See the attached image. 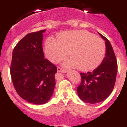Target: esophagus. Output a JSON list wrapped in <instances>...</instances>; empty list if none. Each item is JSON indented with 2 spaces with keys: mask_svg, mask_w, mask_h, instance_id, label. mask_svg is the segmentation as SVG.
Here are the masks:
<instances>
[{
  "mask_svg": "<svg viewBox=\"0 0 127 127\" xmlns=\"http://www.w3.org/2000/svg\"><path fill=\"white\" fill-rule=\"evenodd\" d=\"M57 71H59V72H61V73L66 72V70H64V69H63V68H60V67H57Z\"/></svg>",
  "mask_w": 127,
  "mask_h": 127,
  "instance_id": "34e87169",
  "label": "esophagus"
}]
</instances>
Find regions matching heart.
Here are the masks:
<instances>
[{
  "mask_svg": "<svg viewBox=\"0 0 127 127\" xmlns=\"http://www.w3.org/2000/svg\"><path fill=\"white\" fill-rule=\"evenodd\" d=\"M47 59L57 63L69 54L71 59L64 63L66 66H78L82 71L95 69L104 58L106 47L98 36L85 30H75L62 32L57 39L48 37L45 44Z\"/></svg>",
  "mask_w": 127,
  "mask_h": 127,
  "instance_id": "1",
  "label": "heart"
}]
</instances>
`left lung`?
Wrapping results in <instances>:
<instances>
[{
    "instance_id": "8db88e82",
    "label": "left lung",
    "mask_w": 127,
    "mask_h": 127,
    "mask_svg": "<svg viewBox=\"0 0 127 127\" xmlns=\"http://www.w3.org/2000/svg\"><path fill=\"white\" fill-rule=\"evenodd\" d=\"M98 34L105 41V56L95 70L80 73L81 83L77 89L80 100L91 104L102 102L110 95L114 89L118 71L116 58L111 43Z\"/></svg>"
}]
</instances>
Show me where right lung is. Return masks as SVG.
<instances>
[{"label":"right lung","instance_id":"obj_1","mask_svg":"<svg viewBox=\"0 0 127 127\" xmlns=\"http://www.w3.org/2000/svg\"><path fill=\"white\" fill-rule=\"evenodd\" d=\"M29 33L14 48L10 73L18 95L29 103L40 105L52 97L56 86V66L44 58L43 33Z\"/></svg>","mask_w":127,"mask_h":127}]
</instances>
